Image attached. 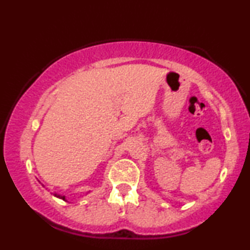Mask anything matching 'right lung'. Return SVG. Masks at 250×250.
Returning a JSON list of instances; mask_svg holds the SVG:
<instances>
[{"instance_id": "1", "label": "right lung", "mask_w": 250, "mask_h": 250, "mask_svg": "<svg viewBox=\"0 0 250 250\" xmlns=\"http://www.w3.org/2000/svg\"><path fill=\"white\" fill-rule=\"evenodd\" d=\"M53 196H54V197H57V198H59V199H62V200H64V201H67V199H66V197H64V196H61V194H57V193H53Z\"/></svg>"}]
</instances>
